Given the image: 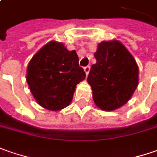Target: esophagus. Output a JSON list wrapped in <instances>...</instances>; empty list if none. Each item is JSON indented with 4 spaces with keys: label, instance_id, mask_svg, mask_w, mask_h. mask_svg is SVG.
Listing matches in <instances>:
<instances>
[{
    "label": "esophagus",
    "instance_id": "34e87169",
    "mask_svg": "<svg viewBox=\"0 0 157 157\" xmlns=\"http://www.w3.org/2000/svg\"><path fill=\"white\" fill-rule=\"evenodd\" d=\"M89 70H90V67H89V66H87V67H85V68H84V71H85V73H86L87 75H89Z\"/></svg>",
    "mask_w": 157,
    "mask_h": 157
}]
</instances>
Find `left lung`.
<instances>
[{"instance_id":"8db88e82","label":"left lung","mask_w":157,"mask_h":157,"mask_svg":"<svg viewBox=\"0 0 157 157\" xmlns=\"http://www.w3.org/2000/svg\"><path fill=\"white\" fill-rule=\"evenodd\" d=\"M96 63L90 68L88 82L99 109L115 110L123 106L138 85L136 60L120 41H101L95 53Z\"/></svg>"}]
</instances>
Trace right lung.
Wrapping results in <instances>:
<instances>
[{"label": "right lung", "mask_w": 157, "mask_h": 157, "mask_svg": "<svg viewBox=\"0 0 157 157\" xmlns=\"http://www.w3.org/2000/svg\"><path fill=\"white\" fill-rule=\"evenodd\" d=\"M85 77L75 50L69 51L63 43L55 41L47 43L32 57L26 75L37 103L52 111L70 104L76 85Z\"/></svg>", "instance_id": "right-lung-1"}]
</instances>
